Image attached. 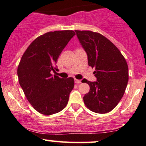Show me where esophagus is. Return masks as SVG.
<instances>
[{
    "instance_id": "1",
    "label": "esophagus",
    "mask_w": 146,
    "mask_h": 146,
    "mask_svg": "<svg viewBox=\"0 0 146 146\" xmlns=\"http://www.w3.org/2000/svg\"><path fill=\"white\" fill-rule=\"evenodd\" d=\"M74 82H75V83H76V84L81 83V81H80V80H78V79H75L74 80Z\"/></svg>"
}]
</instances>
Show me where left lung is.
I'll return each instance as SVG.
<instances>
[{
  "mask_svg": "<svg viewBox=\"0 0 146 146\" xmlns=\"http://www.w3.org/2000/svg\"><path fill=\"white\" fill-rule=\"evenodd\" d=\"M85 52L88 65L95 68L97 81L85 82L90 90L83 97L85 106L93 112L112 111L124 96L128 81V67L119 49L107 37L91 31H75Z\"/></svg>",
  "mask_w": 146,
  "mask_h": 146,
  "instance_id": "1",
  "label": "left lung"
}]
</instances>
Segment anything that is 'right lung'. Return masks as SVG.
Masks as SVG:
<instances>
[{
  "mask_svg": "<svg viewBox=\"0 0 146 146\" xmlns=\"http://www.w3.org/2000/svg\"><path fill=\"white\" fill-rule=\"evenodd\" d=\"M73 31H56L37 37L24 52L18 67L19 83L27 99L37 112L50 115L62 111L68 104L74 85L72 77L51 74L58 69L57 59Z\"/></svg>",
  "mask_w": 146,
  "mask_h": 146,
  "instance_id": "1",
  "label": "right lung"
}]
</instances>
